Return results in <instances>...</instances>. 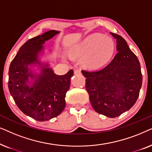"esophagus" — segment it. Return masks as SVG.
I'll return each instance as SVG.
<instances>
[{
    "instance_id": "obj_1",
    "label": "esophagus",
    "mask_w": 152,
    "mask_h": 152,
    "mask_svg": "<svg viewBox=\"0 0 152 152\" xmlns=\"http://www.w3.org/2000/svg\"><path fill=\"white\" fill-rule=\"evenodd\" d=\"M74 73L75 75H81V74H82V72H81L80 70L75 69L74 70Z\"/></svg>"
}]
</instances>
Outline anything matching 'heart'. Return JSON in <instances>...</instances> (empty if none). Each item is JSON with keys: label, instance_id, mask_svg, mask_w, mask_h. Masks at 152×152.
Listing matches in <instances>:
<instances>
[{"label": "heart", "instance_id": "1", "mask_svg": "<svg viewBox=\"0 0 152 152\" xmlns=\"http://www.w3.org/2000/svg\"><path fill=\"white\" fill-rule=\"evenodd\" d=\"M115 52L113 39L95 32L88 35L70 47L69 55L64 54V59L82 58V64L90 70L98 69L109 63Z\"/></svg>", "mask_w": 152, "mask_h": 152}]
</instances>
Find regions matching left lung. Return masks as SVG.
Wrapping results in <instances>:
<instances>
[{
    "instance_id": "8db88e82",
    "label": "left lung",
    "mask_w": 152,
    "mask_h": 152,
    "mask_svg": "<svg viewBox=\"0 0 152 152\" xmlns=\"http://www.w3.org/2000/svg\"><path fill=\"white\" fill-rule=\"evenodd\" d=\"M115 39L118 53L111 63L97 71L82 72L86 88L95 111L115 118L135 104L142 86V76L138 58L120 35L110 32Z\"/></svg>"
}]
</instances>
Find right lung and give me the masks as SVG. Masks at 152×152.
<instances>
[{
	"mask_svg": "<svg viewBox=\"0 0 152 152\" xmlns=\"http://www.w3.org/2000/svg\"><path fill=\"white\" fill-rule=\"evenodd\" d=\"M59 33L49 30L30 39L20 48L10 66V94L23 113L38 121L50 120L64 111L73 75L72 70L57 75L42 59L47 55L43 44Z\"/></svg>",
	"mask_w": 152,
	"mask_h": 152,
	"instance_id": "obj_1",
	"label": "right lung"
}]
</instances>
